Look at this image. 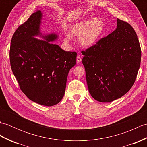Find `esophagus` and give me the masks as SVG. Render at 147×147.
Returning a JSON list of instances; mask_svg holds the SVG:
<instances>
[{"instance_id": "34e87169", "label": "esophagus", "mask_w": 147, "mask_h": 147, "mask_svg": "<svg viewBox=\"0 0 147 147\" xmlns=\"http://www.w3.org/2000/svg\"><path fill=\"white\" fill-rule=\"evenodd\" d=\"M81 61H82V58H81L80 55H78L76 57V62H78V63H79V62H80Z\"/></svg>"}]
</instances>
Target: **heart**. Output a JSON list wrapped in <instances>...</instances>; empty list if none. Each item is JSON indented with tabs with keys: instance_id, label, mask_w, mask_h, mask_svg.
Here are the masks:
<instances>
[{
	"instance_id": "heart-1",
	"label": "heart",
	"mask_w": 147,
	"mask_h": 147,
	"mask_svg": "<svg viewBox=\"0 0 147 147\" xmlns=\"http://www.w3.org/2000/svg\"><path fill=\"white\" fill-rule=\"evenodd\" d=\"M104 22L100 18H86L71 26L70 34H65L64 41L66 43L71 42L72 36H78V41L83 46L93 45L103 32Z\"/></svg>"
}]
</instances>
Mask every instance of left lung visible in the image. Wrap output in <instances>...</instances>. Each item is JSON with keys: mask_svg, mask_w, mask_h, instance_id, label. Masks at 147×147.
Masks as SVG:
<instances>
[{"mask_svg": "<svg viewBox=\"0 0 147 147\" xmlns=\"http://www.w3.org/2000/svg\"><path fill=\"white\" fill-rule=\"evenodd\" d=\"M88 90L100 102L121 98L135 83L141 62L137 35L127 22L117 20V28L82 51Z\"/></svg>", "mask_w": 147, "mask_h": 147, "instance_id": "1", "label": "left lung"}]
</instances>
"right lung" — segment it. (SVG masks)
Instances as JSON below:
<instances>
[{"mask_svg": "<svg viewBox=\"0 0 147 147\" xmlns=\"http://www.w3.org/2000/svg\"><path fill=\"white\" fill-rule=\"evenodd\" d=\"M42 13L37 11L15 31L9 57L14 75L20 89L37 104L52 106L63 98L69 71L76 62V52H66L51 42L55 34L42 36L40 30Z\"/></svg>", "mask_w": 147, "mask_h": 147, "instance_id": "obj_1", "label": "right lung"}]
</instances>
